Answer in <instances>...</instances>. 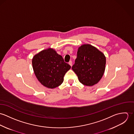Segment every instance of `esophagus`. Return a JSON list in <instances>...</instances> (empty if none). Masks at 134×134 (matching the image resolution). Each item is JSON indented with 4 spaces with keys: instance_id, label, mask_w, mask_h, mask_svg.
Wrapping results in <instances>:
<instances>
[{
    "instance_id": "esophagus-1",
    "label": "esophagus",
    "mask_w": 134,
    "mask_h": 134,
    "mask_svg": "<svg viewBox=\"0 0 134 134\" xmlns=\"http://www.w3.org/2000/svg\"><path fill=\"white\" fill-rule=\"evenodd\" d=\"M69 64L72 66V61H70L69 62Z\"/></svg>"
}]
</instances>
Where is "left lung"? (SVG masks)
<instances>
[{
    "label": "left lung",
    "mask_w": 134,
    "mask_h": 134,
    "mask_svg": "<svg viewBox=\"0 0 134 134\" xmlns=\"http://www.w3.org/2000/svg\"><path fill=\"white\" fill-rule=\"evenodd\" d=\"M105 65L106 57L104 54L90 44H84L79 47L72 69L82 84L92 86L102 78Z\"/></svg>",
    "instance_id": "obj_1"
}]
</instances>
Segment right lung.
<instances>
[{
	"label": "right lung",
	"instance_id": "right-lung-1",
	"mask_svg": "<svg viewBox=\"0 0 134 134\" xmlns=\"http://www.w3.org/2000/svg\"><path fill=\"white\" fill-rule=\"evenodd\" d=\"M32 63L38 81L44 86L51 89L63 82V77L71 67L52 48L43 50L36 55Z\"/></svg>",
	"mask_w": 134,
	"mask_h": 134
}]
</instances>
